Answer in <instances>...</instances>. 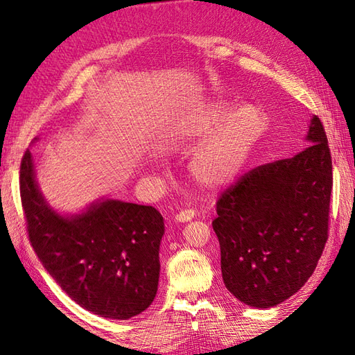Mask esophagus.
<instances>
[{"label":"esophagus","mask_w":355,"mask_h":355,"mask_svg":"<svg viewBox=\"0 0 355 355\" xmlns=\"http://www.w3.org/2000/svg\"><path fill=\"white\" fill-rule=\"evenodd\" d=\"M193 215H195V212H193L192 209H186V210H182V212H178L175 215V220L178 223H187V221L192 220Z\"/></svg>","instance_id":"obj_1"}]
</instances>
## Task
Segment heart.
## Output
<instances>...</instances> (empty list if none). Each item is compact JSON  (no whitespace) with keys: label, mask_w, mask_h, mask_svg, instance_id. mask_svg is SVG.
Listing matches in <instances>:
<instances>
[{"label":"heart","mask_w":355,"mask_h":355,"mask_svg":"<svg viewBox=\"0 0 355 355\" xmlns=\"http://www.w3.org/2000/svg\"><path fill=\"white\" fill-rule=\"evenodd\" d=\"M230 107L212 103L195 112L172 134L173 141L205 139L229 114ZM263 126L262 111L254 105H243L225 119L220 130L195 154L191 171L201 187L214 191L230 183L250 157Z\"/></svg>","instance_id":"obj_1"}]
</instances>
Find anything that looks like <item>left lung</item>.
Returning <instances> with one entry per match:
<instances>
[{"label":"left lung","instance_id":"left-lung-1","mask_svg":"<svg viewBox=\"0 0 355 355\" xmlns=\"http://www.w3.org/2000/svg\"><path fill=\"white\" fill-rule=\"evenodd\" d=\"M291 158L258 166L216 201L223 281L245 305L270 308L297 293L328 239L333 163L318 116Z\"/></svg>","mask_w":355,"mask_h":355}]
</instances>
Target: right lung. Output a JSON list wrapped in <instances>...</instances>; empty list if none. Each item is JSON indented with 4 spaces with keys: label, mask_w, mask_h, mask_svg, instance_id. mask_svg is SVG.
<instances>
[{
    "label": "right lung",
    "mask_w": 355,
    "mask_h": 355,
    "mask_svg": "<svg viewBox=\"0 0 355 355\" xmlns=\"http://www.w3.org/2000/svg\"><path fill=\"white\" fill-rule=\"evenodd\" d=\"M19 192L30 244L74 302L117 320L153 304L164 233L155 207L103 200L79 215H59L40 192L28 149L21 160Z\"/></svg>",
    "instance_id": "right-lung-1"
}]
</instances>
